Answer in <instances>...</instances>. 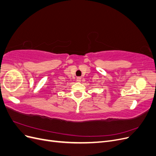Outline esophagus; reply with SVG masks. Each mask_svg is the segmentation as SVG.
<instances>
[{"label": "esophagus", "mask_w": 156, "mask_h": 156, "mask_svg": "<svg viewBox=\"0 0 156 156\" xmlns=\"http://www.w3.org/2000/svg\"><path fill=\"white\" fill-rule=\"evenodd\" d=\"M77 82H81V77H77Z\"/></svg>", "instance_id": "1"}]
</instances>
